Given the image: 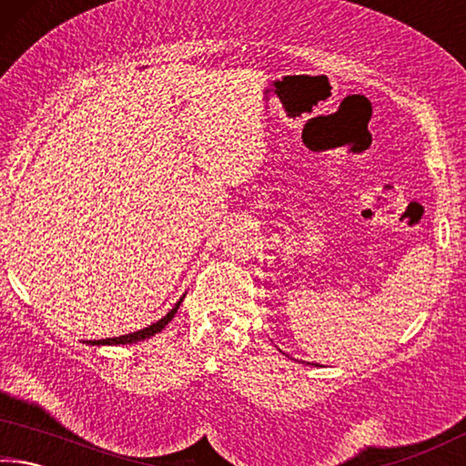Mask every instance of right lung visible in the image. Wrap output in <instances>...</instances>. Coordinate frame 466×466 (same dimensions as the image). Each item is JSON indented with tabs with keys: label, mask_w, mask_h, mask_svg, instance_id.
Listing matches in <instances>:
<instances>
[{
	"label": "right lung",
	"mask_w": 466,
	"mask_h": 466,
	"mask_svg": "<svg viewBox=\"0 0 466 466\" xmlns=\"http://www.w3.org/2000/svg\"><path fill=\"white\" fill-rule=\"evenodd\" d=\"M185 298V294H183ZM183 298L178 299V302L172 306V309L164 314L160 320L152 322V325H147L146 329H139V330H133L129 335H121V337H108V339H98V341H90V345H127V343H137V341H144V339L154 337L156 333H160V330L168 325V322L175 319V314L178 310L180 302H183Z\"/></svg>",
	"instance_id": "obj_1"
}]
</instances>
